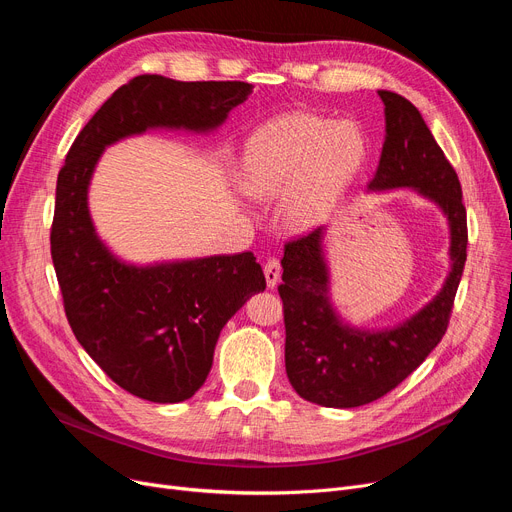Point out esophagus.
I'll return each instance as SVG.
<instances>
[{"label":"esophagus","instance_id":"34e87169","mask_svg":"<svg viewBox=\"0 0 512 512\" xmlns=\"http://www.w3.org/2000/svg\"><path fill=\"white\" fill-rule=\"evenodd\" d=\"M280 272H282V267H280V261H278L276 257H270V259L265 261L263 274H265V282H267V286L274 288V286L278 284V280H280Z\"/></svg>","mask_w":512,"mask_h":512}]
</instances>
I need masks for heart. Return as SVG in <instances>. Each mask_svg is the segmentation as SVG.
<instances>
[{
	"label": "heart",
	"mask_w": 512,
	"mask_h": 512,
	"mask_svg": "<svg viewBox=\"0 0 512 512\" xmlns=\"http://www.w3.org/2000/svg\"><path fill=\"white\" fill-rule=\"evenodd\" d=\"M365 157V137L353 120L315 114L282 116L249 139L238 166V186L251 199H282L290 230L324 222Z\"/></svg>",
	"instance_id": "obj_1"
}]
</instances>
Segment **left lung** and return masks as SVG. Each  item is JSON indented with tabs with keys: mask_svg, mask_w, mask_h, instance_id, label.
Returning <instances> with one entry per match:
<instances>
[{
	"mask_svg": "<svg viewBox=\"0 0 512 512\" xmlns=\"http://www.w3.org/2000/svg\"><path fill=\"white\" fill-rule=\"evenodd\" d=\"M378 95L384 101L386 139L369 191L415 188L434 201L450 226V272L436 297L407 321L386 330H359L342 321L330 303L326 228L286 242L278 286L286 373L301 398L330 409H353L382 398L425 361L446 334L467 261V211L459 176L417 107L392 91Z\"/></svg>",
	"mask_w": 512,
	"mask_h": 512,
	"instance_id": "8db88e82",
	"label": "left lung"
}]
</instances>
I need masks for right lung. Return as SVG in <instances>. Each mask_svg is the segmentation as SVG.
I'll return each mask as SVG.
<instances>
[{
    "label": "right lung",
    "mask_w": 512,
    "mask_h": 512,
    "mask_svg": "<svg viewBox=\"0 0 512 512\" xmlns=\"http://www.w3.org/2000/svg\"><path fill=\"white\" fill-rule=\"evenodd\" d=\"M251 93L240 80L134 76L78 132L58 174L51 259L68 324L107 378L143 400L182 402L205 384L222 328L265 290V276L249 251L145 267L120 261L91 220L93 170L107 145L149 128L215 130Z\"/></svg>",
    "instance_id": "add662e5"
}]
</instances>
